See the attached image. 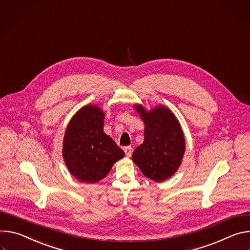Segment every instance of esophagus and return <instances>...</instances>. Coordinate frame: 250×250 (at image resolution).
I'll return each instance as SVG.
<instances>
[{
    "instance_id": "34e87169",
    "label": "esophagus",
    "mask_w": 250,
    "mask_h": 250,
    "mask_svg": "<svg viewBox=\"0 0 250 250\" xmlns=\"http://www.w3.org/2000/svg\"><path fill=\"white\" fill-rule=\"evenodd\" d=\"M124 152H125V155L127 157H131L132 156V152H133V149L131 146H127L124 148Z\"/></svg>"
}]
</instances>
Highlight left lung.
Returning <instances> with one entry per match:
<instances>
[{
  "label": "left lung",
  "instance_id": "1",
  "mask_svg": "<svg viewBox=\"0 0 250 250\" xmlns=\"http://www.w3.org/2000/svg\"><path fill=\"white\" fill-rule=\"evenodd\" d=\"M145 123L144 142L132 155L133 162L143 175L157 183L174 175L183 160L185 138L179 121L164 106L147 112L141 105H136Z\"/></svg>",
  "mask_w": 250,
  "mask_h": 250
}]
</instances>
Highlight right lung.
Instances as JSON below:
<instances>
[{"label":"right lung","mask_w":250,"mask_h":250,"mask_svg":"<svg viewBox=\"0 0 250 250\" xmlns=\"http://www.w3.org/2000/svg\"><path fill=\"white\" fill-rule=\"evenodd\" d=\"M104 113L98 106L82 107L70 120L63 138L62 155L69 172L83 183L107 176L124 152L103 132Z\"/></svg>","instance_id":"obj_1"}]
</instances>
